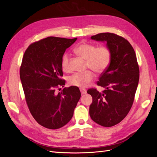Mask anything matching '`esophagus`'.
<instances>
[{
	"label": "esophagus",
	"mask_w": 157,
	"mask_h": 157,
	"mask_svg": "<svg viewBox=\"0 0 157 157\" xmlns=\"http://www.w3.org/2000/svg\"><path fill=\"white\" fill-rule=\"evenodd\" d=\"M80 93H81L82 95H84L86 94V90H84L83 88H80Z\"/></svg>",
	"instance_id": "1"
}]
</instances>
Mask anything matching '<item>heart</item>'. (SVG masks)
<instances>
[{"mask_svg":"<svg viewBox=\"0 0 157 157\" xmlns=\"http://www.w3.org/2000/svg\"><path fill=\"white\" fill-rule=\"evenodd\" d=\"M77 54L83 59L86 60V66L96 73H102L110 64L111 53L107 46L98 47L93 44L82 42L78 44L74 49ZM61 67L63 70L67 71L69 67V54L65 53L61 60ZM94 78V74L90 71L82 73H76L68 78L70 85L80 88L88 86Z\"/></svg>","mask_w":157,"mask_h":157,"instance_id":"heart-1","label":"heart"}]
</instances>
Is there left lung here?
<instances>
[{"mask_svg": "<svg viewBox=\"0 0 157 157\" xmlns=\"http://www.w3.org/2000/svg\"><path fill=\"white\" fill-rule=\"evenodd\" d=\"M91 39L105 42L111 59L98 82L105 90L87 91L92 97L90 116L97 124L111 127L121 122L130 110L139 82V66L134 48L123 37L102 33L92 36Z\"/></svg>", "mask_w": 157, "mask_h": 157, "instance_id": "8db88e82", "label": "left lung"}]
</instances>
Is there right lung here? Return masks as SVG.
I'll return each mask as SVG.
<instances>
[{
    "label": "right lung",
    "mask_w": 157,
    "mask_h": 157,
    "mask_svg": "<svg viewBox=\"0 0 157 157\" xmlns=\"http://www.w3.org/2000/svg\"><path fill=\"white\" fill-rule=\"evenodd\" d=\"M77 39L47 37L31 44L23 55L20 75L27 106L35 121L49 129L67 124L81 96L73 86L55 93L65 83L60 78L63 56Z\"/></svg>",
    "instance_id": "1"
}]
</instances>
